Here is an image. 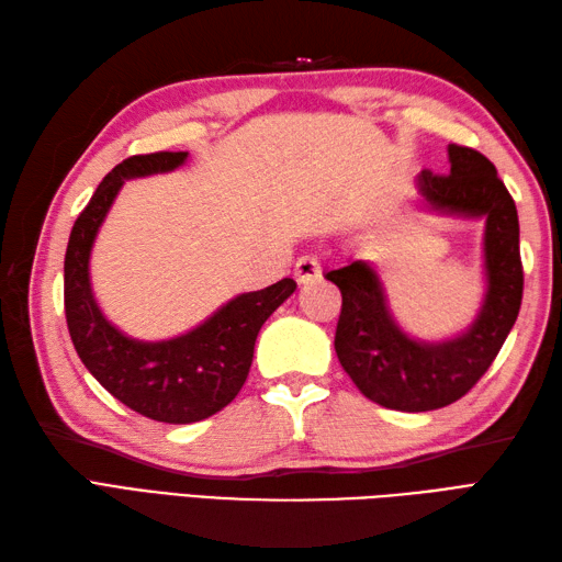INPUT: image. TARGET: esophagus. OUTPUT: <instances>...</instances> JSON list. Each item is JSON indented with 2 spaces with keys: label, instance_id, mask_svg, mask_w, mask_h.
Instances as JSON below:
<instances>
[{
  "label": "esophagus",
  "instance_id": "esophagus-1",
  "mask_svg": "<svg viewBox=\"0 0 562 562\" xmlns=\"http://www.w3.org/2000/svg\"><path fill=\"white\" fill-rule=\"evenodd\" d=\"M294 278L300 284L316 282L321 278V260L316 256H302L294 266Z\"/></svg>",
  "mask_w": 562,
  "mask_h": 562
}]
</instances>
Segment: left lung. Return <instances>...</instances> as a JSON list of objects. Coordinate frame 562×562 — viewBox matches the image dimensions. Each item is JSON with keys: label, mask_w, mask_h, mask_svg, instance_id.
<instances>
[{"label": "left lung", "mask_w": 562, "mask_h": 562, "mask_svg": "<svg viewBox=\"0 0 562 562\" xmlns=\"http://www.w3.org/2000/svg\"><path fill=\"white\" fill-rule=\"evenodd\" d=\"M449 173L425 169L417 188L439 212L485 217L487 294L475 324L445 342H415L393 324L376 272L362 260L326 272L342 294L336 352L369 401L403 413L437 411L465 396L491 369L519 316L524 268L519 217L493 161L449 145Z\"/></svg>", "instance_id": "obj_1"}]
</instances>
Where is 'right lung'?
I'll return each instance as SVG.
<instances>
[{"mask_svg":"<svg viewBox=\"0 0 562 562\" xmlns=\"http://www.w3.org/2000/svg\"><path fill=\"white\" fill-rule=\"evenodd\" d=\"M186 157L188 151H154L117 164L71 226L65 256V316L83 367L127 408L169 425L205 420L236 398L260 326L296 290V282L284 278L238 294L195 330L161 342L127 338L103 318L91 294L89 254L105 212L125 178L171 171Z\"/></svg>","mask_w":562,"mask_h":562,"instance_id":"add662e5","label":"right lung"}]
</instances>
